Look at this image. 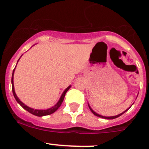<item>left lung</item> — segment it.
Instances as JSON below:
<instances>
[{"label": "left lung", "instance_id": "obj_1", "mask_svg": "<svg viewBox=\"0 0 149 149\" xmlns=\"http://www.w3.org/2000/svg\"><path fill=\"white\" fill-rule=\"evenodd\" d=\"M133 104H132V105H133ZM88 107H89L90 110H91V112H92V113H93V114H94V115H96V116H97V117H100V118H104V119H107V120H112V119H115V118H118V117H120V115H123V114H124V113H125V112H127V110H128V109H130V107H131V106H132V105H131V106H130V107H129V108H128V109H126V110H125V111H124V112H122V113H120V114H119V115H115V116H110V117H105V116H102V115H99V114H97V112H94V110H93V109H91V107H90V105H89V104H88Z\"/></svg>", "mask_w": 149, "mask_h": 149}]
</instances>
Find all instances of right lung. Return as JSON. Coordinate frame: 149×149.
Segmentation results:
<instances>
[{"instance_id": "add662e5", "label": "right lung", "mask_w": 149, "mask_h": 149, "mask_svg": "<svg viewBox=\"0 0 149 149\" xmlns=\"http://www.w3.org/2000/svg\"><path fill=\"white\" fill-rule=\"evenodd\" d=\"M21 56V57H22ZM20 57V58H21ZM20 60V58H19V60H18L17 61V63L18 62H19V61ZM17 63H16V65H17ZM16 67H15V68L13 69V73H12V77H11V84H12V91H13V96H14V98L15 100H16V102H17L19 104L21 105V106L22 107L24 108V109H26V111H28L29 112H30L31 114H32V115H36V116L37 117H42V116H45V115H51V114L54 113V112H55V111L57 110V109H58V108L61 107V104H62L63 102V100H64V97H65V95L66 94V92L68 91V90L69 89V88L71 87V86H68L67 88H65V90H64V91L63 92L62 95L61 96V97H60L59 100H58V102L55 104V105H54L53 107H51L50 108H48V109H33V108L31 107H28L27 105H26L25 104H24L22 102V101H21L19 99V97H17V95H16V92H15V89H14V84H13V74H14V71H15V69H16Z\"/></svg>"}]
</instances>
